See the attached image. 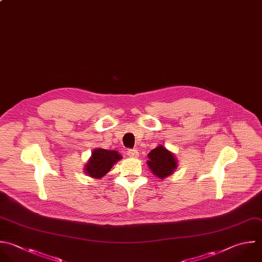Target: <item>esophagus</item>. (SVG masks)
<instances>
[{
  "label": "esophagus",
  "instance_id": "esophagus-1",
  "mask_svg": "<svg viewBox=\"0 0 262 262\" xmlns=\"http://www.w3.org/2000/svg\"><path fill=\"white\" fill-rule=\"evenodd\" d=\"M127 156L130 158H138V150L137 149H128Z\"/></svg>",
  "mask_w": 262,
  "mask_h": 262
}]
</instances>
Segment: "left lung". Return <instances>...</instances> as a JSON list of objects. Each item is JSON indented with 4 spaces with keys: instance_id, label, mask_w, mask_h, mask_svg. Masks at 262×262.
Here are the masks:
<instances>
[{
    "instance_id": "8db88e82",
    "label": "left lung",
    "mask_w": 262,
    "mask_h": 262,
    "mask_svg": "<svg viewBox=\"0 0 262 262\" xmlns=\"http://www.w3.org/2000/svg\"><path fill=\"white\" fill-rule=\"evenodd\" d=\"M147 166L157 177L164 179L171 175L177 168L175 156L163 145H158L147 155Z\"/></svg>"
}]
</instances>
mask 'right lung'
<instances>
[{
    "mask_svg": "<svg viewBox=\"0 0 262 262\" xmlns=\"http://www.w3.org/2000/svg\"><path fill=\"white\" fill-rule=\"evenodd\" d=\"M121 159L122 156L117 150L96 148L92 151V156L86 164L84 170L90 177L99 179L103 177L112 169L114 164Z\"/></svg>",
    "mask_w": 262,
    "mask_h": 262,
    "instance_id": "1",
    "label": "right lung"
}]
</instances>
